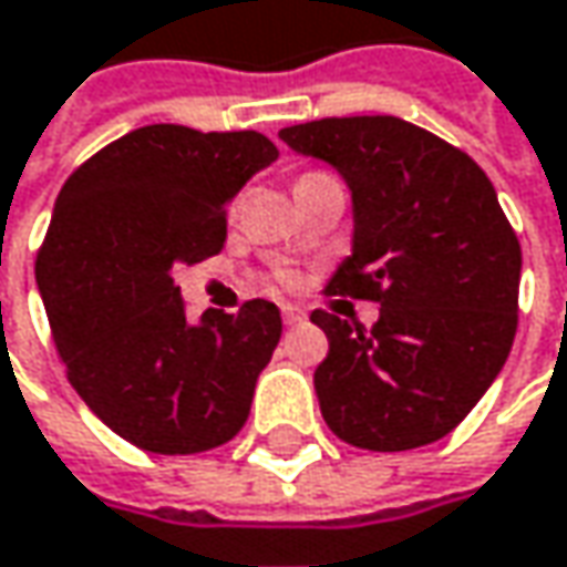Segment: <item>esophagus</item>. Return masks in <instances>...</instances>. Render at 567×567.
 <instances>
[{
  "label": "esophagus",
  "instance_id": "34e87169",
  "mask_svg": "<svg viewBox=\"0 0 567 567\" xmlns=\"http://www.w3.org/2000/svg\"><path fill=\"white\" fill-rule=\"evenodd\" d=\"M282 320L288 323V327H295V323H305V311H301V308H291V305H285Z\"/></svg>",
  "mask_w": 567,
  "mask_h": 567
}]
</instances>
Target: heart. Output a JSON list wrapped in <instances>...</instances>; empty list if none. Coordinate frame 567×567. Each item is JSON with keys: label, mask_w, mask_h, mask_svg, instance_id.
I'll list each match as a JSON object with an SVG mask.
<instances>
[{"label": "heart", "mask_w": 567, "mask_h": 567, "mask_svg": "<svg viewBox=\"0 0 567 567\" xmlns=\"http://www.w3.org/2000/svg\"><path fill=\"white\" fill-rule=\"evenodd\" d=\"M317 176H327V173H305L301 179H317Z\"/></svg>", "instance_id": "heart-1"}]
</instances>
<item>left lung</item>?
<instances>
[{
    "instance_id": "obj_1",
    "label": "left lung",
    "mask_w": 567,
    "mask_h": 567,
    "mask_svg": "<svg viewBox=\"0 0 567 567\" xmlns=\"http://www.w3.org/2000/svg\"><path fill=\"white\" fill-rule=\"evenodd\" d=\"M279 137L352 192V256L327 295L382 305L372 330L311 315L330 340L320 414L359 450L443 440L514 347L523 252L494 185L468 153L394 115L320 117Z\"/></svg>"
}]
</instances>
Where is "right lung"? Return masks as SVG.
Masks as SVG:
<instances>
[{
  "mask_svg": "<svg viewBox=\"0 0 567 567\" xmlns=\"http://www.w3.org/2000/svg\"><path fill=\"white\" fill-rule=\"evenodd\" d=\"M279 156L256 131L147 124L63 183L38 252V288L66 379L121 440L159 455L240 433L282 337L272 301L185 317L173 266L227 240V202Z\"/></svg>",
  "mask_w": 567,
  "mask_h": 567,
  "instance_id": "add662e5",
  "label": "right lung"
}]
</instances>
